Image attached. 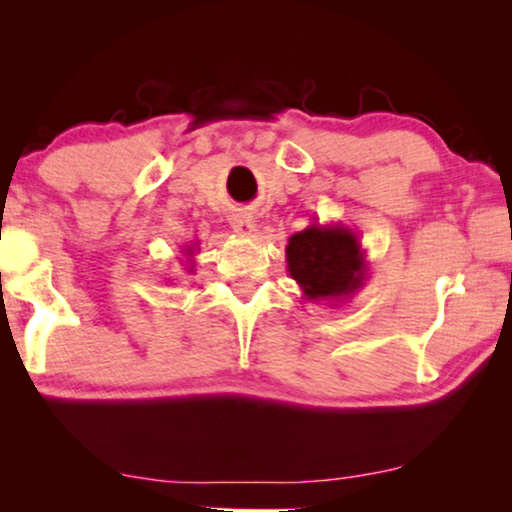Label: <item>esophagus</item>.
<instances>
[{
    "mask_svg": "<svg viewBox=\"0 0 512 512\" xmlns=\"http://www.w3.org/2000/svg\"><path fill=\"white\" fill-rule=\"evenodd\" d=\"M230 226H233L237 235L251 237V235H254V230H256V221L249 212H235V214H230Z\"/></svg>",
    "mask_w": 512,
    "mask_h": 512,
    "instance_id": "esophagus-1",
    "label": "esophagus"
}]
</instances>
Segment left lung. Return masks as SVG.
<instances>
[{
    "label": "left lung",
    "mask_w": 512,
    "mask_h": 512,
    "mask_svg": "<svg viewBox=\"0 0 512 512\" xmlns=\"http://www.w3.org/2000/svg\"><path fill=\"white\" fill-rule=\"evenodd\" d=\"M286 270L305 300L342 303L368 279V261L359 237L342 223H317L289 237Z\"/></svg>",
    "instance_id": "8db88e82"
}]
</instances>
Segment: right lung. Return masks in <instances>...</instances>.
I'll use <instances>...</instances> for the list:
<instances>
[{"label": "right lung", "mask_w": 512, "mask_h": 512, "mask_svg": "<svg viewBox=\"0 0 512 512\" xmlns=\"http://www.w3.org/2000/svg\"><path fill=\"white\" fill-rule=\"evenodd\" d=\"M195 254H198V242L184 244V249H181V256H186V268H188V272L195 270V261H193Z\"/></svg>", "instance_id": "add662e5"}]
</instances>
